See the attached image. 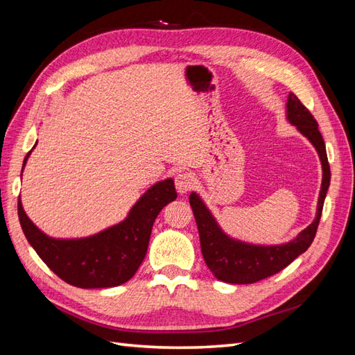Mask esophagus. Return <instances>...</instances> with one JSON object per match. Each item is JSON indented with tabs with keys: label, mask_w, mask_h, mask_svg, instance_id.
<instances>
[{
	"label": "esophagus",
	"mask_w": 355,
	"mask_h": 355,
	"mask_svg": "<svg viewBox=\"0 0 355 355\" xmlns=\"http://www.w3.org/2000/svg\"><path fill=\"white\" fill-rule=\"evenodd\" d=\"M196 179L192 176L189 171H180L175 176V185L179 194H187L188 191H191V188L194 187Z\"/></svg>",
	"instance_id": "esophagus-1"
}]
</instances>
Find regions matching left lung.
<instances>
[{
  "label": "left lung",
  "instance_id": "left-lung-1",
  "mask_svg": "<svg viewBox=\"0 0 355 355\" xmlns=\"http://www.w3.org/2000/svg\"><path fill=\"white\" fill-rule=\"evenodd\" d=\"M287 118L315 146L321 166H323V184H321L318 197L315 220L290 243L268 247L245 244L235 241L227 234H223L207 207L204 206V202L196 192H192L189 196V204L198 227L201 253L209 270L220 282L231 284H252L261 282L263 278L284 270L299 254L306 252L308 247L314 241L321 213H323L324 198L330 185V166L327 161L326 145L318 130L315 118L293 93L288 94Z\"/></svg>",
  "mask_w": 355,
  "mask_h": 355
}]
</instances>
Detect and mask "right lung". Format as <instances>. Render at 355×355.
Wrapping results in <instances>:
<instances>
[{"instance_id":"add662e5","label":"right lung","mask_w":355,"mask_h":355,"mask_svg":"<svg viewBox=\"0 0 355 355\" xmlns=\"http://www.w3.org/2000/svg\"><path fill=\"white\" fill-rule=\"evenodd\" d=\"M176 197L173 180L158 182L139 198L125 220L78 240L47 237L26 216L20 200L17 213L26 240L59 278L75 287L103 288L120 286L136 274L146 254L155 218Z\"/></svg>"}]
</instances>
